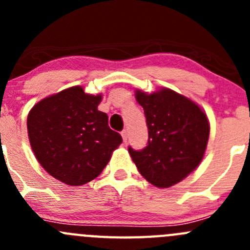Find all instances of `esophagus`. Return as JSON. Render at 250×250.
<instances>
[{"label":"esophagus","mask_w":250,"mask_h":250,"mask_svg":"<svg viewBox=\"0 0 250 250\" xmlns=\"http://www.w3.org/2000/svg\"><path fill=\"white\" fill-rule=\"evenodd\" d=\"M121 135H122V139H123V143H127V138H128V133H127V130L125 129H123L122 132H121Z\"/></svg>","instance_id":"obj_1"}]
</instances>
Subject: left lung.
<instances>
[{
    "label": "left lung",
    "mask_w": 250,
    "mask_h": 250,
    "mask_svg": "<svg viewBox=\"0 0 250 250\" xmlns=\"http://www.w3.org/2000/svg\"><path fill=\"white\" fill-rule=\"evenodd\" d=\"M148 129L147 146L128 152L141 175L157 188L180 183L203 160L209 139L207 115L196 103L169 88L147 94L138 89Z\"/></svg>",
    "instance_id": "1"
}]
</instances>
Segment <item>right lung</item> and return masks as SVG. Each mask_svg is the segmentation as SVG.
Returning <instances> with one entry per match:
<instances>
[{
    "label": "right lung",
    "mask_w": 250,
    "mask_h": 250,
    "mask_svg": "<svg viewBox=\"0 0 250 250\" xmlns=\"http://www.w3.org/2000/svg\"><path fill=\"white\" fill-rule=\"evenodd\" d=\"M102 95L67 88L37 103L27 116L30 145L44 170L66 185L89 183L103 172L122 137L98 110Z\"/></svg>",
    "instance_id": "add662e5"
}]
</instances>
